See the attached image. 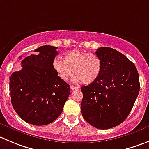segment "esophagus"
I'll return each instance as SVG.
<instances>
[{"mask_svg": "<svg viewBox=\"0 0 149 149\" xmlns=\"http://www.w3.org/2000/svg\"><path fill=\"white\" fill-rule=\"evenodd\" d=\"M70 88L72 91H74V90H77V89L79 88L78 87H77V86H70Z\"/></svg>", "mask_w": 149, "mask_h": 149, "instance_id": "1", "label": "esophagus"}]
</instances>
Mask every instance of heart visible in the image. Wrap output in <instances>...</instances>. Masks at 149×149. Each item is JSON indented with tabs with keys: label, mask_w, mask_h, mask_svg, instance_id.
<instances>
[{
	"label": "heart",
	"mask_w": 149,
	"mask_h": 149,
	"mask_svg": "<svg viewBox=\"0 0 149 149\" xmlns=\"http://www.w3.org/2000/svg\"><path fill=\"white\" fill-rule=\"evenodd\" d=\"M52 68L61 80L67 81L73 72L74 82L81 81L88 85L99 78L102 70V62L94 53L72 49L63 55V61L55 59L52 61Z\"/></svg>",
	"instance_id": "obj_1"
}]
</instances>
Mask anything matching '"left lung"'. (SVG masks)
<instances>
[{"label": "left lung", "mask_w": 149, "mask_h": 149, "mask_svg": "<svg viewBox=\"0 0 149 149\" xmlns=\"http://www.w3.org/2000/svg\"><path fill=\"white\" fill-rule=\"evenodd\" d=\"M96 54L102 70L94 83L81 87V112L89 124L107 130L121 124L131 112L139 93V75L134 63L116 49L102 47Z\"/></svg>", "instance_id": "1"}]
</instances>
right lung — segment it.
Returning <instances> with one entry per match:
<instances>
[{
    "mask_svg": "<svg viewBox=\"0 0 149 149\" xmlns=\"http://www.w3.org/2000/svg\"><path fill=\"white\" fill-rule=\"evenodd\" d=\"M57 47L45 45L22 61V69L10 77V96L14 109L25 122L36 126L53 122L62 113L70 87L52 68ZM21 58V56L19 57Z\"/></svg>",
    "mask_w": 149,
    "mask_h": 149,
    "instance_id": "add662e5",
    "label": "right lung"
}]
</instances>
